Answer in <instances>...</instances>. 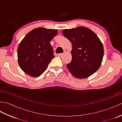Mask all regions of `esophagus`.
Returning a JSON list of instances; mask_svg holds the SVG:
<instances>
[{
	"instance_id": "34e87169",
	"label": "esophagus",
	"mask_w": 122,
	"mask_h": 122,
	"mask_svg": "<svg viewBox=\"0 0 122 122\" xmlns=\"http://www.w3.org/2000/svg\"><path fill=\"white\" fill-rule=\"evenodd\" d=\"M63 53H59V54H58V56L59 57H61L63 56Z\"/></svg>"
}]
</instances>
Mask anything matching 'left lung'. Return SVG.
Masks as SVG:
<instances>
[{
    "mask_svg": "<svg viewBox=\"0 0 122 122\" xmlns=\"http://www.w3.org/2000/svg\"><path fill=\"white\" fill-rule=\"evenodd\" d=\"M63 35L72 43V60L66 65L76 78L89 77L99 69L104 56L103 44L91 29L81 26L62 31Z\"/></svg>",
    "mask_w": 122,
    "mask_h": 122,
    "instance_id": "8db88e82",
    "label": "left lung"
}]
</instances>
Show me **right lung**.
Listing matches in <instances>:
<instances>
[{
    "mask_svg": "<svg viewBox=\"0 0 122 122\" xmlns=\"http://www.w3.org/2000/svg\"><path fill=\"white\" fill-rule=\"evenodd\" d=\"M56 29L38 28L28 33L17 49L18 62L22 70L32 77L42 74L54 56L50 41Z\"/></svg>",
    "mask_w": 122,
    "mask_h": 122,
    "instance_id": "1",
    "label": "right lung"
}]
</instances>
